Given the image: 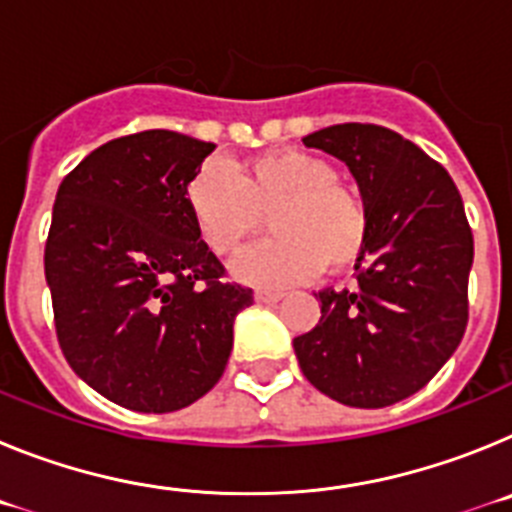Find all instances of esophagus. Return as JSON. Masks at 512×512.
<instances>
[{
	"instance_id": "obj_1",
	"label": "esophagus",
	"mask_w": 512,
	"mask_h": 512,
	"mask_svg": "<svg viewBox=\"0 0 512 512\" xmlns=\"http://www.w3.org/2000/svg\"><path fill=\"white\" fill-rule=\"evenodd\" d=\"M282 300V295L279 292H269V289H256V302H261V305H274V302Z\"/></svg>"
}]
</instances>
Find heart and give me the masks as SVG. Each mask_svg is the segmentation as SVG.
I'll use <instances>...</instances> for the list:
<instances>
[{
    "instance_id": "1",
    "label": "heart",
    "mask_w": 512,
    "mask_h": 512,
    "mask_svg": "<svg viewBox=\"0 0 512 512\" xmlns=\"http://www.w3.org/2000/svg\"><path fill=\"white\" fill-rule=\"evenodd\" d=\"M338 166L302 148L243 158L235 171L207 161L184 187V205L207 251L228 259L269 220L271 238L233 264L235 279L287 287L320 269L341 274L369 238L364 200L338 179Z\"/></svg>"
}]
</instances>
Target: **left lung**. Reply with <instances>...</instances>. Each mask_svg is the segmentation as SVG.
<instances>
[{"label":"left lung","mask_w":512,"mask_h":512,"mask_svg":"<svg viewBox=\"0 0 512 512\" xmlns=\"http://www.w3.org/2000/svg\"><path fill=\"white\" fill-rule=\"evenodd\" d=\"M305 146L341 158L359 182L369 238L356 284L318 292L320 323L295 338L302 374L351 408H387L423 390L469 320L474 238L449 171L400 133L343 122Z\"/></svg>","instance_id":"left-lung-1"}]
</instances>
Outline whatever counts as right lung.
I'll return each instance as SVG.
<instances>
[{"label": "right lung", "instance_id": "obj_1", "mask_svg": "<svg viewBox=\"0 0 512 512\" xmlns=\"http://www.w3.org/2000/svg\"><path fill=\"white\" fill-rule=\"evenodd\" d=\"M212 143L143 130L66 174L45 241L58 346L76 374L135 413H174L212 390L253 292L189 220L184 187Z\"/></svg>", "mask_w": 512, "mask_h": 512}]
</instances>
